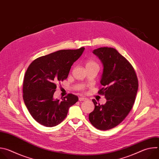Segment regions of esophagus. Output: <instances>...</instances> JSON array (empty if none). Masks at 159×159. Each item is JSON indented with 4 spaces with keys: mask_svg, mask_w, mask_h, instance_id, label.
Instances as JSON below:
<instances>
[{
    "mask_svg": "<svg viewBox=\"0 0 159 159\" xmlns=\"http://www.w3.org/2000/svg\"><path fill=\"white\" fill-rule=\"evenodd\" d=\"M87 99L85 98H79V101H86Z\"/></svg>",
    "mask_w": 159,
    "mask_h": 159,
    "instance_id": "esophagus-1",
    "label": "esophagus"
}]
</instances>
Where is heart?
Returning <instances> with one entry per match:
<instances>
[{
	"instance_id": "1",
	"label": "heart",
	"mask_w": 159,
	"mask_h": 159,
	"mask_svg": "<svg viewBox=\"0 0 159 159\" xmlns=\"http://www.w3.org/2000/svg\"><path fill=\"white\" fill-rule=\"evenodd\" d=\"M85 67H97L99 68L98 63L93 60H88L85 63Z\"/></svg>"
}]
</instances>
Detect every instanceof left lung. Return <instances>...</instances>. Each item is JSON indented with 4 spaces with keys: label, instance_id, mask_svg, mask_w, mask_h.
Masks as SVG:
<instances>
[{
    "label": "left lung",
    "instance_id": "obj_1",
    "mask_svg": "<svg viewBox=\"0 0 159 159\" xmlns=\"http://www.w3.org/2000/svg\"><path fill=\"white\" fill-rule=\"evenodd\" d=\"M93 53L103 66L100 83L105 87L99 93L106 99L104 104L93 102L94 110L89 115L91 124L100 130L116 127L133 107L139 88L138 79L132 65L113 48L101 47Z\"/></svg>",
    "mask_w": 159,
    "mask_h": 159
}]
</instances>
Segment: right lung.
Here are the masks:
<instances>
[{"label": "right lung", "mask_w": 159, "mask_h": 159, "mask_svg": "<svg viewBox=\"0 0 159 159\" xmlns=\"http://www.w3.org/2000/svg\"><path fill=\"white\" fill-rule=\"evenodd\" d=\"M85 48L62 50L34 60L28 68L23 82V99L31 116L39 124L53 127L66 118L69 109L79 98L69 94L53 98L56 84L66 79L73 63Z\"/></svg>", "instance_id": "obj_1"}]
</instances>
